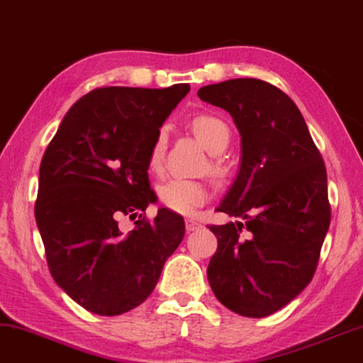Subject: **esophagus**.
I'll return each instance as SVG.
<instances>
[{
    "label": "esophagus",
    "instance_id": "obj_1",
    "mask_svg": "<svg viewBox=\"0 0 363 363\" xmlns=\"http://www.w3.org/2000/svg\"><path fill=\"white\" fill-rule=\"evenodd\" d=\"M200 228H202V223H199V221L191 220V218L186 220V230L189 231V233H191V231H197Z\"/></svg>",
    "mask_w": 363,
    "mask_h": 363
}]
</instances>
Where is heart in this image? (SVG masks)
I'll use <instances>...</instances> for the list:
<instances>
[{
  "mask_svg": "<svg viewBox=\"0 0 363 363\" xmlns=\"http://www.w3.org/2000/svg\"><path fill=\"white\" fill-rule=\"evenodd\" d=\"M191 130L197 140L203 145L205 150L212 155H220L228 148L231 132L230 127L221 118L210 116V113H200L194 117L191 122ZM166 153V135L160 132L156 135L153 145L150 150V167L153 171H160L164 161ZM215 176L225 177L228 174V167L220 161L212 164ZM160 200L166 208L181 215H192L194 210L207 202L208 191L203 184L186 179H169L160 187Z\"/></svg>",
  "mask_w": 363,
  "mask_h": 363,
  "instance_id": "1",
  "label": "heart"
}]
</instances>
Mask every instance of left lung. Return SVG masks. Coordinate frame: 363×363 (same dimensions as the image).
I'll use <instances>...</instances> for the list:
<instances>
[{"mask_svg": "<svg viewBox=\"0 0 363 363\" xmlns=\"http://www.w3.org/2000/svg\"><path fill=\"white\" fill-rule=\"evenodd\" d=\"M200 99L233 117L241 166L212 225L207 277L221 305L247 318L284 308L311 282L329 223L328 174L295 102L275 86L236 78L203 86Z\"/></svg>", "mask_w": 363, "mask_h": 363, "instance_id": "obj_1", "label": "left lung"}]
</instances>
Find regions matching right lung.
Instances as JSON below:
<instances>
[{
    "mask_svg": "<svg viewBox=\"0 0 363 363\" xmlns=\"http://www.w3.org/2000/svg\"><path fill=\"white\" fill-rule=\"evenodd\" d=\"M191 91L109 86L74 102L43 153L35 221L50 274L91 313L116 316L148 298L181 245V215L142 213L150 189V150L171 111ZM123 216H139L128 234Z\"/></svg>",
    "mask_w": 363,
    "mask_h": 363,
    "instance_id": "add662e5",
    "label": "right lung"
}]
</instances>
